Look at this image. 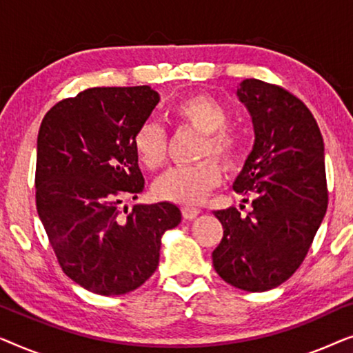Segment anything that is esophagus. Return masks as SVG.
<instances>
[{"mask_svg":"<svg viewBox=\"0 0 353 353\" xmlns=\"http://www.w3.org/2000/svg\"><path fill=\"white\" fill-rule=\"evenodd\" d=\"M181 214H183V216H185L186 220H194L196 216L201 214V212L197 210V209H194V207H183Z\"/></svg>","mask_w":353,"mask_h":353,"instance_id":"esophagus-1","label":"esophagus"}]
</instances>
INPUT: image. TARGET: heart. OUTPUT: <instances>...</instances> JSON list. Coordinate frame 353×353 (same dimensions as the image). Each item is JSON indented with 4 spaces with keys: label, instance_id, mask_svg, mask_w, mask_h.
Wrapping results in <instances>:
<instances>
[{
    "label": "heart",
    "instance_id": "heart-1",
    "mask_svg": "<svg viewBox=\"0 0 353 353\" xmlns=\"http://www.w3.org/2000/svg\"><path fill=\"white\" fill-rule=\"evenodd\" d=\"M170 117L178 127L202 134L197 148V162L191 167L168 170L154 183L152 191L162 201L181 205H196L209 196L221 181V167L234 168L243 156V134L228 125V110L214 96L196 93L172 105ZM133 149L138 161L148 170H157L165 163L168 137L165 128L154 120H144L133 133Z\"/></svg>",
    "mask_w": 353,
    "mask_h": 353
}]
</instances>
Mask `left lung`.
Here are the masks:
<instances>
[{
  "mask_svg": "<svg viewBox=\"0 0 353 353\" xmlns=\"http://www.w3.org/2000/svg\"><path fill=\"white\" fill-rule=\"evenodd\" d=\"M238 96L255 143L233 188L254 197L252 210L214 212L223 238L212 260L231 286L263 292L296 273L326 214L325 143L310 109L283 86L248 79Z\"/></svg>",
  "mask_w": 353,
  "mask_h": 353,
  "instance_id": "obj_1",
  "label": "left lung"
}]
</instances>
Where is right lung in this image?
Masks as SVG:
<instances>
[{
    "label": "right lung",
    "instance_id": "right-lung-1",
    "mask_svg": "<svg viewBox=\"0 0 353 353\" xmlns=\"http://www.w3.org/2000/svg\"><path fill=\"white\" fill-rule=\"evenodd\" d=\"M159 103L151 86L88 88L48 110L37 141L35 199L62 272L86 291L120 296L156 272L165 230L181 221L170 202L137 204L144 178L133 133Z\"/></svg>",
    "mask_w": 353,
    "mask_h": 353
}]
</instances>
